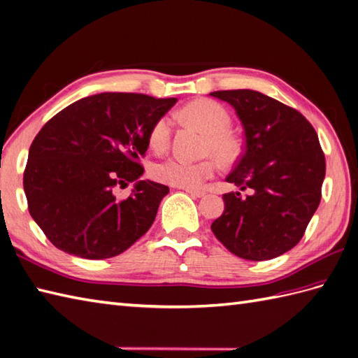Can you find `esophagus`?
Wrapping results in <instances>:
<instances>
[{
  "instance_id": "34e87169",
  "label": "esophagus",
  "mask_w": 358,
  "mask_h": 358,
  "mask_svg": "<svg viewBox=\"0 0 358 358\" xmlns=\"http://www.w3.org/2000/svg\"><path fill=\"white\" fill-rule=\"evenodd\" d=\"M185 191H187L189 196H193V197H203L206 194L203 189H185Z\"/></svg>"
}]
</instances>
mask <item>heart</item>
Returning <instances> with one entry per match:
<instances>
[{
  "instance_id": "1",
  "label": "heart",
  "mask_w": 358,
  "mask_h": 358,
  "mask_svg": "<svg viewBox=\"0 0 358 358\" xmlns=\"http://www.w3.org/2000/svg\"><path fill=\"white\" fill-rule=\"evenodd\" d=\"M178 117L189 124L202 129L206 138L202 145V155L214 156L223 165H229L237 159L240 144L229 129L232 117L223 104L214 100L200 99L188 103L178 112ZM173 135V123L169 115H162L155 121L149 143L155 152H165L170 147ZM219 170V165L213 158H206L197 162H188L176 158L156 162L150 174L161 184L176 188H199L205 180L211 179Z\"/></svg>"
}]
</instances>
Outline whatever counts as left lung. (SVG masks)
I'll return each mask as SVG.
<instances>
[{
  "mask_svg": "<svg viewBox=\"0 0 358 358\" xmlns=\"http://www.w3.org/2000/svg\"><path fill=\"white\" fill-rule=\"evenodd\" d=\"M245 129V149L226 180L249 194H223L224 211L211 229L234 255L272 259L303 237L320 203L325 155L301 112L252 90L215 91Z\"/></svg>",
  "mask_w": 358,
  "mask_h": 358,
  "instance_id": "obj_1",
  "label": "left lung"
}]
</instances>
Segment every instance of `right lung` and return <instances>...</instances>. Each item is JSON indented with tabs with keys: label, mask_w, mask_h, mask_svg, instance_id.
<instances>
[{
	"label": "right lung",
	"mask_w": 358,
	"mask_h": 358,
	"mask_svg": "<svg viewBox=\"0 0 358 358\" xmlns=\"http://www.w3.org/2000/svg\"><path fill=\"white\" fill-rule=\"evenodd\" d=\"M176 101L95 94L69 104L39 130L24 191L33 220L57 249L86 259L112 258L150 229L169 187L137 180L127 199H118L113 188L144 173L139 159L150 129Z\"/></svg>",
	"instance_id": "obj_1"
}]
</instances>
